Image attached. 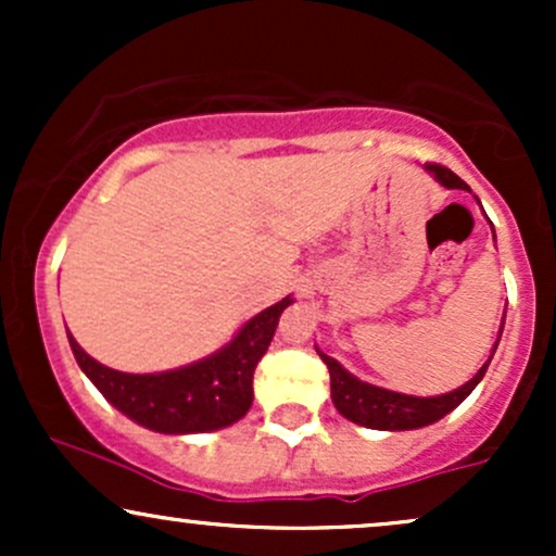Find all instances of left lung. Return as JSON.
<instances>
[{"mask_svg": "<svg viewBox=\"0 0 556 556\" xmlns=\"http://www.w3.org/2000/svg\"><path fill=\"white\" fill-rule=\"evenodd\" d=\"M426 169H429L431 175L444 185V188L470 190L468 185L455 175V172L442 167V164L429 162L426 164ZM500 337H502V329H500ZM496 344H500V340L494 342V350H491L489 361L483 363L481 371H478L473 379L465 381V384L457 387L455 392L439 394V397H413V394L389 392V389L366 384V381L355 379L353 374L344 371L340 363L329 358V355H324L321 350H318V355H321V361L327 363L329 368L331 402H334V407L344 418L353 420V424L358 426H366V429L410 431V429H420V426L437 424L439 418H444L446 413L455 410V407L460 405L470 392H473L478 381H481L483 374H486L491 358H494Z\"/></svg>", "mask_w": 556, "mask_h": 556, "instance_id": "8db88e82", "label": "left lung"}]
</instances>
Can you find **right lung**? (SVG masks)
Wrapping results in <instances>:
<instances>
[{
  "mask_svg": "<svg viewBox=\"0 0 556 556\" xmlns=\"http://www.w3.org/2000/svg\"><path fill=\"white\" fill-rule=\"evenodd\" d=\"M292 300H279L208 358L162 374H123L93 361L67 331L80 371L136 424L159 433H203L232 426L253 402V374L269 350L279 316Z\"/></svg>",
  "mask_w": 556,
  "mask_h": 556,
  "instance_id": "1",
  "label": "right lung"
}]
</instances>
